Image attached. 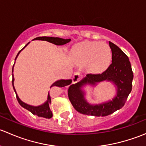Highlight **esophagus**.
I'll return each mask as SVG.
<instances>
[{"label":"esophagus","mask_w":146,"mask_h":146,"mask_svg":"<svg viewBox=\"0 0 146 146\" xmlns=\"http://www.w3.org/2000/svg\"><path fill=\"white\" fill-rule=\"evenodd\" d=\"M80 73H78V72H76V73H75L74 74H73V78H72L73 83H76V82H78L79 80H80Z\"/></svg>","instance_id":"esophagus-1"}]
</instances>
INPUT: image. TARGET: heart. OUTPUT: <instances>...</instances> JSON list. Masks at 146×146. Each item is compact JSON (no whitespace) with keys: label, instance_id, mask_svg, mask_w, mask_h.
<instances>
[{"label":"heart","instance_id":"1","mask_svg":"<svg viewBox=\"0 0 146 146\" xmlns=\"http://www.w3.org/2000/svg\"><path fill=\"white\" fill-rule=\"evenodd\" d=\"M71 55L80 64H86L88 70L95 73L104 71L112 58L111 48L104 42H84L73 47Z\"/></svg>","mask_w":146,"mask_h":146}]
</instances>
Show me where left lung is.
I'll list each match as a JSON object with an SVG mask.
<instances>
[{"label": "left lung", "instance_id": "8db88e82", "mask_svg": "<svg viewBox=\"0 0 146 146\" xmlns=\"http://www.w3.org/2000/svg\"><path fill=\"white\" fill-rule=\"evenodd\" d=\"M112 54L111 64L107 70L99 74L88 73L80 82L73 84L68 88L69 100L75 110L82 114L104 117L119 110L126 103L132 89L133 73L127 56L112 42H109ZM104 80L111 81L117 87V93L113 100L97 106H91L84 98L81 88L87 83L94 85L97 82Z\"/></svg>", "mask_w": 146, "mask_h": 146}]
</instances>
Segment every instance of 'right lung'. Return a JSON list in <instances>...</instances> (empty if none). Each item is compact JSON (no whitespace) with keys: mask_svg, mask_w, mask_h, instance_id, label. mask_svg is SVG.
Returning <instances> with one entry per match:
<instances>
[{"mask_svg":"<svg viewBox=\"0 0 146 146\" xmlns=\"http://www.w3.org/2000/svg\"><path fill=\"white\" fill-rule=\"evenodd\" d=\"M35 39H36V40L47 41V42H51V43L54 44H56V45L65 44L68 43V42L70 41V39H61V38H59V37H49V36H39V37H36V38H35V39H34L33 40H35ZM29 43H27V44L25 45V46ZM23 49H21V50H23ZM21 50H20V51L18 52L17 56H18V54H20V52L21 51ZM17 56H16V58H17ZM16 58H15V59H16ZM13 82H14V77H13V80H12V82H13V89H14L15 92V94H16V98H17L19 104H20V105L23 107V108L26 109V110H27L28 111H30L31 113H32V114H35V115L38 116V117H44V118H46V119H50L52 117V116H53L52 112H51V110H50V108H49V104H51V97H50L49 93L48 94L47 101L44 104H42V105L38 106V107H34V106L28 105V104H25V103H24L23 102H22L20 100V98H18L17 93H16L15 89V88H14V85H13ZM71 82H72L71 80H58V81L54 82V83L53 84L51 87L57 86V87H61V88H62V87H65V86H66V85H70V84L71 83Z\"/></svg>","mask_w":146,"mask_h":146,"instance_id":"obj_1","label":"right lung"}]
</instances>
